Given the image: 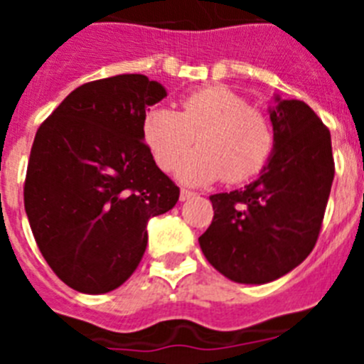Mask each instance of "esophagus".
Returning a JSON list of instances; mask_svg holds the SVG:
<instances>
[{"mask_svg":"<svg viewBox=\"0 0 364 364\" xmlns=\"http://www.w3.org/2000/svg\"><path fill=\"white\" fill-rule=\"evenodd\" d=\"M193 197H195V193L189 191V189H182V191H180V200L182 202L189 200V198H193Z\"/></svg>","mask_w":364,"mask_h":364,"instance_id":"esophagus-1","label":"esophagus"}]
</instances>
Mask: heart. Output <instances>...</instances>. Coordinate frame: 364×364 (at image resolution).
Returning <instances> with one entry per match:
<instances>
[{
  "mask_svg": "<svg viewBox=\"0 0 364 364\" xmlns=\"http://www.w3.org/2000/svg\"><path fill=\"white\" fill-rule=\"evenodd\" d=\"M142 138L160 169H171L197 139L199 149L176 166V178L189 186H205L224 178L242 182L264 167L273 134L262 112L224 85L191 92L180 111L156 105L146 112Z\"/></svg>",
  "mask_w": 364,
  "mask_h": 364,
  "instance_id": "obj_1",
  "label": "heart"
}]
</instances>
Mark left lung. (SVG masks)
<instances>
[{"label":"left lung","mask_w":364,"mask_h":364,"mask_svg":"<svg viewBox=\"0 0 364 364\" xmlns=\"http://www.w3.org/2000/svg\"><path fill=\"white\" fill-rule=\"evenodd\" d=\"M273 149L259 178L211 195L215 217L198 237L217 272L240 284H266L310 255L333 182L332 138L301 100L273 96Z\"/></svg>","instance_id":"1"}]
</instances>
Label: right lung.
Returning a JSON list of instances; mask_svg holds the SVG:
<instances>
[{
  "label": "right lung",
  "instance_id": "1",
  "mask_svg": "<svg viewBox=\"0 0 364 364\" xmlns=\"http://www.w3.org/2000/svg\"><path fill=\"white\" fill-rule=\"evenodd\" d=\"M166 96L144 74L96 80L38 129L25 211L41 255L73 290L98 295L124 284L146 252L149 218L178 200L142 138L146 109Z\"/></svg>",
  "mask_w": 364,
  "mask_h": 364
}]
</instances>
